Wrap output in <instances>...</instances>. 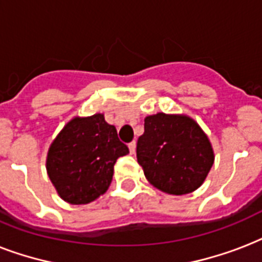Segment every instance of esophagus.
I'll return each instance as SVG.
<instances>
[{"instance_id":"obj_1","label":"esophagus","mask_w":262,"mask_h":262,"mask_svg":"<svg viewBox=\"0 0 262 262\" xmlns=\"http://www.w3.org/2000/svg\"><path fill=\"white\" fill-rule=\"evenodd\" d=\"M129 151H130V154H135V152H136V141H132V143L129 144Z\"/></svg>"}]
</instances>
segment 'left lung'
<instances>
[{
	"mask_svg": "<svg viewBox=\"0 0 262 262\" xmlns=\"http://www.w3.org/2000/svg\"><path fill=\"white\" fill-rule=\"evenodd\" d=\"M136 152L148 181L174 195L201 186L213 164L207 135L186 115L159 113L147 117Z\"/></svg>",
	"mask_w": 262,
	"mask_h": 262,
	"instance_id": "left-lung-1",
	"label": "left lung"
}]
</instances>
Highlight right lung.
Returning a JSON list of instances; mask_svg holds the SVG:
<instances>
[{"mask_svg": "<svg viewBox=\"0 0 262 262\" xmlns=\"http://www.w3.org/2000/svg\"><path fill=\"white\" fill-rule=\"evenodd\" d=\"M129 148L103 114L73 118L47 154V174L61 199L73 205L88 204L108 189L118 158Z\"/></svg>", "mask_w": 262, "mask_h": 262, "instance_id": "right-lung-1", "label": "right lung"}]
</instances>
